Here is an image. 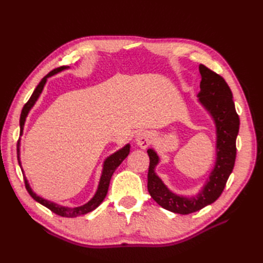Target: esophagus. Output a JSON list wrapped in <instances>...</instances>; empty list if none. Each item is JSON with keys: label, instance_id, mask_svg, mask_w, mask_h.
Returning <instances> with one entry per match:
<instances>
[{"label": "esophagus", "instance_id": "esophagus-1", "mask_svg": "<svg viewBox=\"0 0 263 263\" xmlns=\"http://www.w3.org/2000/svg\"><path fill=\"white\" fill-rule=\"evenodd\" d=\"M153 139L154 137L150 132H140L136 135V138H135L136 144L142 149H146L153 142Z\"/></svg>", "mask_w": 263, "mask_h": 263}]
</instances>
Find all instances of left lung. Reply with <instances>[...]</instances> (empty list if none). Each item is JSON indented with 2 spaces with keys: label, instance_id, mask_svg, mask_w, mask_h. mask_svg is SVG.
Listing matches in <instances>:
<instances>
[{
  "label": "left lung",
  "instance_id": "8db88e82",
  "mask_svg": "<svg viewBox=\"0 0 263 263\" xmlns=\"http://www.w3.org/2000/svg\"><path fill=\"white\" fill-rule=\"evenodd\" d=\"M198 70L202 78L201 91L197 94L198 102L211 115L216 129V160L205 184L197 194L192 196L172 192L156 173L160 158L154 149L147 150L150 159L148 170L150 196L161 208L182 215L202 210L214 203L222 193L235 165L236 138L240 125L233 93L226 81L204 65H200Z\"/></svg>",
  "mask_w": 263,
  "mask_h": 263
}]
</instances>
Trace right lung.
Masks as SVG:
<instances>
[{
  "mask_svg": "<svg viewBox=\"0 0 263 263\" xmlns=\"http://www.w3.org/2000/svg\"><path fill=\"white\" fill-rule=\"evenodd\" d=\"M67 69H69V67H60V68L54 69V70L51 71V72H49L48 74H47L46 77H44L42 79V81L39 82V84L37 85L35 91L33 92V94H31L30 99L28 100V102L26 103V104L24 105V107L22 109V114H21V118H20L21 136L23 135L24 125H25V122H26V118L28 116L29 110L33 108V106L35 105V103L37 102L38 98L41 97V94H42L44 87H45V84L47 82V79L54 76V74H57L59 72H61V71H63V70H67ZM20 147H21V138L17 141V159H18V164H20L21 169H22L21 158H20V155H21ZM129 151H130V145L127 144L123 148L117 150L116 153H114L113 155H110L109 157H107L105 159L104 163H103V170H102V174H101V178H100V182H99V186H98L97 192H95L94 196L91 198L89 202L81 205V206H77V208H69V206H62V205H59L57 203H53L51 201L46 200V198H44L42 196L37 195L34 192V191L31 190L29 183H28V180L26 179L25 174H24V171L22 169L24 180H25L26 190H27V192L29 193V195L33 197L36 202H38L39 204L46 206L47 209H49L54 214L59 215V216H62V217H77V216H80V215L87 214V213L94 211L103 201H104V198H105V196L107 194V191H108L110 178H112L114 171L117 169V166L124 161V159L127 156H128Z\"/></svg>",
  "mask_w": 263,
  "mask_h": 263,
  "instance_id": "1",
  "label": "right lung"
}]
</instances>
